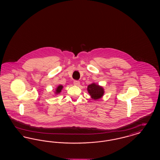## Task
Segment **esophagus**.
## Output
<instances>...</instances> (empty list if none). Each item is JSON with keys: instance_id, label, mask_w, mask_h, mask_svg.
<instances>
[{"instance_id": "1", "label": "esophagus", "mask_w": 160, "mask_h": 160, "mask_svg": "<svg viewBox=\"0 0 160 160\" xmlns=\"http://www.w3.org/2000/svg\"><path fill=\"white\" fill-rule=\"evenodd\" d=\"M80 82L79 81H77V80H75L74 82V84L75 85V86H80Z\"/></svg>"}]
</instances>
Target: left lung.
<instances>
[{"label":"left lung","mask_w":160,"mask_h":160,"mask_svg":"<svg viewBox=\"0 0 160 160\" xmlns=\"http://www.w3.org/2000/svg\"><path fill=\"white\" fill-rule=\"evenodd\" d=\"M87 90L89 94L91 95L92 99L94 100H98L101 98L104 94V89L103 87L95 83H92L88 85Z\"/></svg>","instance_id":"8db88e82"}]
</instances>
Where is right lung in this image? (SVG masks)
Instances as JSON below:
<instances>
[{"mask_svg": "<svg viewBox=\"0 0 160 160\" xmlns=\"http://www.w3.org/2000/svg\"><path fill=\"white\" fill-rule=\"evenodd\" d=\"M63 88V86L62 85H61V84L59 85V86L56 88V90H55V91H54L55 95L59 94V93H61V91H62V90Z\"/></svg>", "mask_w": 160, "mask_h": 160, "instance_id": "add662e5", "label": "right lung"}]
</instances>
